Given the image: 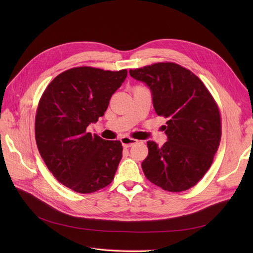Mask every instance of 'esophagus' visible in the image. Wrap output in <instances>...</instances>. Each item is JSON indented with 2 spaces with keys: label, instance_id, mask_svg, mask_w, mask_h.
<instances>
[{
  "label": "esophagus",
  "instance_id": "obj_1",
  "mask_svg": "<svg viewBox=\"0 0 253 253\" xmlns=\"http://www.w3.org/2000/svg\"><path fill=\"white\" fill-rule=\"evenodd\" d=\"M120 141H121V143H122V145H124L125 148H129V147H132V145H134V144H136L137 142H138V140H136V139H133V138H129V137H122V138L120 139Z\"/></svg>",
  "mask_w": 253,
  "mask_h": 253
}]
</instances>
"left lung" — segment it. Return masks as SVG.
Here are the masks:
<instances>
[{
    "label": "left lung",
    "mask_w": 253,
    "mask_h": 253,
    "mask_svg": "<svg viewBox=\"0 0 253 253\" xmlns=\"http://www.w3.org/2000/svg\"><path fill=\"white\" fill-rule=\"evenodd\" d=\"M150 87L158 116L168 119V141L159 148L148 141L142 164L151 182L169 192L194 187L210 169L219 147L221 124L218 106L204 82L178 64L159 62L129 70Z\"/></svg>",
    "instance_id": "8db88e82"
}]
</instances>
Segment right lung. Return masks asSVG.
Listing matches in <instances>:
<instances>
[{
  "mask_svg": "<svg viewBox=\"0 0 253 253\" xmlns=\"http://www.w3.org/2000/svg\"><path fill=\"white\" fill-rule=\"evenodd\" d=\"M127 71L74 67L58 75L38 104L35 134L40 155L56 179L86 194L109 186L120 159L119 140H104L86 127L104 115Z\"/></svg>",
  "mask_w": 253,
  "mask_h": 253,
  "instance_id": "add662e5",
  "label": "right lung"
}]
</instances>
